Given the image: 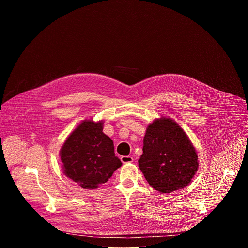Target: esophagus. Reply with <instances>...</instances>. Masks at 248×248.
<instances>
[{"label": "esophagus", "instance_id": "esophagus-1", "mask_svg": "<svg viewBox=\"0 0 248 248\" xmlns=\"http://www.w3.org/2000/svg\"><path fill=\"white\" fill-rule=\"evenodd\" d=\"M121 161H122L124 164L132 163V162H133V158H132L131 156H122V157H121Z\"/></svg>", "mask_w": 248, "mask_h": 248}]
</instances>
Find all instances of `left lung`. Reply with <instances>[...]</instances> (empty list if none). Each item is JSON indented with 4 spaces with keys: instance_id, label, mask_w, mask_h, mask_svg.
<instances>
[{
    "instance_id": "left-lung-1",
    "label": "left lung",
    "mask_w": 248,
    "mask_h": 248,
    "mask_svg": "<svg viewBox=\"0 0 248 248\" xmlns=\"http://www.w3.org/2000/svg\"><path fill=\"white\" fill-rule=\"evenodd\" d=\"M142 150L139 169L162 193L187 186L198 170V156L189 137L170 118L162 117L147 126Z\"/></svg>"
}]
</instances>
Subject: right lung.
I'll list each match as a JSON object with an SVG mask.
<instances>
[{
	"instance_id": "obj_1",
	"label": "right lung",
	"mask_w": 248,
	"mask_h": 248,
	"mask_svg": "<svg viewBox=\"0 0 248 248\" xmlns=\"http://www.w3.org/2000/svg\"><path fill=\"white\" fill-rule=\"evenodd\" d=\"M103 121L84 120L62 144L60 156L63 173L84 189L107 183L122 166L113 140L103 132Z\"/></svg>"
}]
</instances>
